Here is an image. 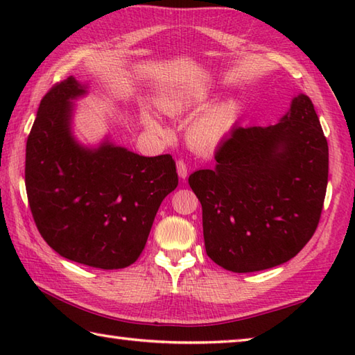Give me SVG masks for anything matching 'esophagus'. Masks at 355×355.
<instances>
[{"label": "esophagus", "mask_w": 355, "mask_h": 355, "mask_svg": "<svg viewBox=\"0 0 355 355\" xmlns=\"http://www.w3.org/2000/svg\"><path fill=\"white\" fill-rule=\"evenodd\" d=\"M177 172H178V177L186 180L187 178V164L184 160H178L177 162Z\"/></svg>", "instance_id": "obj_1"}]
</instances>
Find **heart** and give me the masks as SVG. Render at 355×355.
Here are the masks:
<instances>
[{
  "label": "heart",
  "instance_id": "1",
  "mask_svg": "<svg viewBox=\"0 0 355 355\" xmlns=\"http://www.w3.org/2000/svg\"><path fill=\"white\" fill-rule=\"evenodd\" d=\"M206 101L207 92L201 88H193L168 97L162 102V107L168 114L175 116L186 112L187 110L201 107ZM238 119L239 103L233 99L223 101L210 107L193 120L189 125V130H187V139L192 143V146L197 149H214L220 146L235 130ZM143 120L150 130H160V123L157 122L154 116L145 112Z\"/></svg>",
  "mask_w": 355,
  "mask_h": 355
}]
</instances>
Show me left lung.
<instances>
[{"instance_id": "left-lung-1", "label": "left lung", "mask_w": 355, "mask_h": 355, "mask_svg": "<svg viewBox=\"0 0 355 355\" xmlns=\"http://www.w3.org/2000/svg\"><path fill=\"white\" fill-rule=\"evenodd\" d=\"M215 160L189 177L209 258L235 273L294 258L318 229L328 184V141L310 97H293L276 125L235 128Z\"/></svg>"}]
</instances>
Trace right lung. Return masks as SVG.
<instances>
[{"label":"right lung","mask_w":355,"mask_h":355,"mask_svg":"<svg viewBox=\"0 0 355 355\" xmlns=\"http://www.w3.org/2000/svg\"><path fill=\"white\" fill-rule=\"evenodd\" d=\"M73 76L42 97L26 146V191L36 227L53 250L84 266H131L157 210L178 184L169 154L143 157L105 139L80 145L73 101L87 94Z\"/></svg>","instance_id":"1"}]
</instances>
